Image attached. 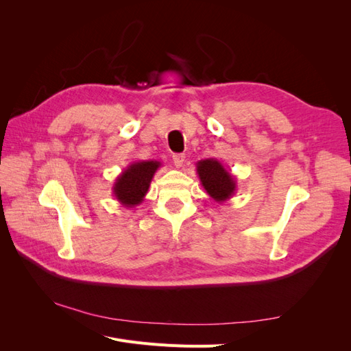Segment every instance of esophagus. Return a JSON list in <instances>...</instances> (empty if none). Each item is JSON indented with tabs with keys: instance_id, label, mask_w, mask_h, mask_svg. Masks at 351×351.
Listing matches in <instances>:
<instances>
[{
	"instance_id": "1",
	"label": "esophagus",
	"mask_w": 351,
	"mask_h": 351,
	"mask_svg": "<svg viewBox=\"0 0 351 351\" xmlns=\"http://www.w3.org/2000/svg\"><path fill=\"white\" fill-rule=\"evenodd\" d=\"M184 154H174L173 155V161H174V164L177 165V167H182L183 165V162H184Z\"/></svg>"
}]
</instances>
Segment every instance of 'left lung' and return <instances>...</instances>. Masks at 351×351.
Instances as JSON below:
<instances>
[{
	"mask_svg": "<svg viewBox=\"0 0 351 351\" xmlns=\"http://www.w3.org/2000/svg\"><path fill=\"white\" fill-rule=\"evenodd\" d=\"M196 173L206 193L218 204L234 196L237 189L236 177L226 169L218 159H202L196 164Z\"/></svg>",
	"mask_w": 351,
	"mask_h": 351,
	"instance_id": "8db88e82",
	"label": "left lung"
}]
</instances>
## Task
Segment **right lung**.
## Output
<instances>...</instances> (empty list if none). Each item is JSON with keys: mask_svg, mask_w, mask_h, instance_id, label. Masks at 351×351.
Returning <instances> with one entry per match:
<instances>
[{"mask_svg": "<svg viewBox=\"0 0 351 351\" xmlns=\"http://www.w3.org/2000/svg\"><path fill=\"white\" fill-rule=\"evenodd\" d=\"M159 167H161V162L158 161L132 162L115 178L112 186L114 197L124 208H134L141 205Z\"/></svg>", "mask_w": 351, "mask_h": 351, "instance_id": "1", "label": "right lung"}]
</instances>
